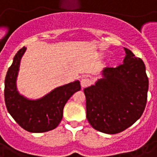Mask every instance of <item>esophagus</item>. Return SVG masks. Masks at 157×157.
Wrapping results in <instances>:
<instances>
[{"label": "esophagus", "instance_id": "1", "mask_svg": "<svg viewBox=\"0 0 157 157\" xmlns=\"http://www.w3.org/2000/svg\"><path fill=\"white\" fill-rule=\"evenodd\" d=\"M90 83H91V82H90V80L88 78L84 77V78H82L81 80V86H82V88H85L86 86H88L90 85Z\"/></svg>", "mask_w": 157, "mask_h": 157}]
</instances>
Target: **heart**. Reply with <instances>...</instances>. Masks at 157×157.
Segmentation results:
<instances>
[{
  "instance_id": "1",
  "label": "heart",
  "mask_w": 157,
  "mask_h": 157,
  "mask_svg": "<svg viewBox=\"0 0 157 157\" xmlns=\"http://www.w3.org/2000/svg\"><path fill=\"white\" fill-rule=\"evenodd\" d=\"M101 56H102V55H101Z\"/></svg>"
}]
</instances>
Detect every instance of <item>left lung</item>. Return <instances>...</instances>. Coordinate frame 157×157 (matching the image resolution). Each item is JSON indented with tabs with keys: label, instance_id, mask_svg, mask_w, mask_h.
<instances>
[{
	"label": "left lung",
	"instance_id": "obj_1",
	"mask_svg": "<svg viewBox=\"0 0 157 157\" xmlns=\"http://www.w3.org/2000/svg\"><path fill=\"white\" fill-rule=\"evenodd\" d=\"M124 49L123 64L102 70V78L84 89L89 124L109 135L134 124L141 117L147 100L149 81L145 64L131 50Z\"/></svg>",
	"mask_w": 157,
	"mask_h": 157
}]
</instances>
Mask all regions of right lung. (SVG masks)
Returning a JSON list of instances; mask_svg holds the SVG:
<instances>
[{
	"instance_id": "1",
	"label": "right lung",
	"mask_w": 157,
	"mask_h": 157,
	"mask_svg": "<svg viewBox=\"0 0 157 157\" xmlns=\"http://www.w3.org/2000/svg\"><path fill=\"white\" fill-rule=\"evenodd\" d=\"M27 48L23 47L13 58L5 79V102L7 111L22 128L32 133H43L55 128L63 117L65 103L75 92L81 90L76 80L56 87L38 99H30L17 90V80L22 56Z\"/></svg>"
}]
</instances>
